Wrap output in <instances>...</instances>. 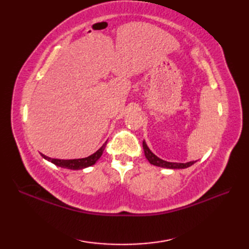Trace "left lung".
Segmentation results:
<instances>
[{
    "label": "left lung",
    "mask_w": 249,
    "mask_h": 249,
    "mask_svg": "<svg viewBox=\"0 0 249 249\" xmlns=\"http://www.w3.org/2000/svg\"><path fill=\"white\" fill-rule=\"evenodd\" d=\"M142 145H143V150H144V155L146 157V160L150 161L151 165H154L157 167H161V168H168V169H185L188 168L196 161H189V162H170V161H166L161 160V158L157 157L154 153H152V151L149 149V146L146 145L145 141L143 140L142 142Z\"/></svg>",
    "instance_id": "1"
}]
</instances>
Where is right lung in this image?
I'll use <instances>...</instances> for the list:
<instances>
[{
  "instance_id": "obj_1",
  "label": "right lung",
  "mask_w": 249,
  "mask_h": 249,
  "mask_svg": "<svg viewBox=\"0 0 249 249\" xmlns=\"http://www.w3.org/2000/svg\"><path fill=\"white\" fill-rule=\"evenodd\" d=\"M106 144H107V142H105L103 146L100 147L98 151L95 152L94 154L89 155L88 157H84V158H79V160H55V158H50L44 154H41V156H43L45 160H47L48 161H51L52 163H54L55 166L66 168V169H71V170H79V169H83V168H87L89 166H93L94 163L99 160L100 156L103 155V152L105 150Z\"/></svg>"
}]
</instances>
